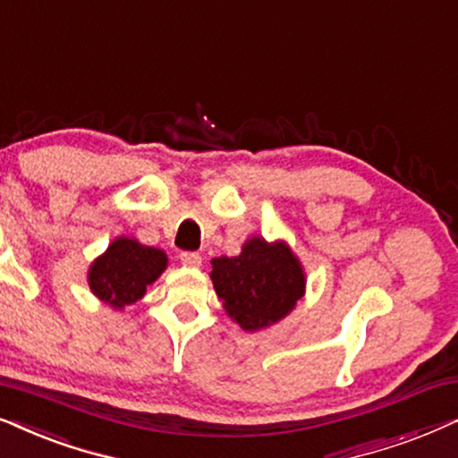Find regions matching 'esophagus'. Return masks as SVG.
<instances>
[{
	"instance_id": "esophagus-1",
	"label": "esophagus",
	"mask_w": 458,
	"mask_h": 458,
	"mask_svg": "<svg viewBox=\"0 0 458 458\" xmlns=\"http://www.w3.org/2000/svg\"><path fill=\"white\" fill-rule=\"evenodd\" d=\"M180 261L188 267H199L203 259H200V255L197 251H184V253H180Z\"/></svg>"
}]
</instances>
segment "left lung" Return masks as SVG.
Listing matches in <instances>:
<instances>
[{
    "label": "left lung",
    "instance_id": "1",
    "mask_svg": "<svg viewBox=\"0 0 458 458\" xmlns=\"http://www.w3.org/2000/svg\"><path fill=\"white\" fill-rule=\"evenodd\" d=\"M211 280L230 318L245 331L274 325L303 297L306 278L295 255L284 242L247 241L236 258L211 261Z\"/></svg>",
    "mask_w": 458,
    "mask_h": 458
}]
</instances>
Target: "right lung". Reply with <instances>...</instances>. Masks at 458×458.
I'll return each instance as SVG.
<instances>
[{"instance_id":"1","label":"right lung","mask_w":458,"mask_h":458,"mask_svg":"<svg viewBox=\"0 0 458 458\" xmlns=\"http://www.w3.org/2000/svg\"><path fill=\"white\" fill-rule=\"evenodd\" d=\"M167 255L133 239H117L89 267V289L114 308L138 301L165 270Z\"/></svg>"}]
</instances>
